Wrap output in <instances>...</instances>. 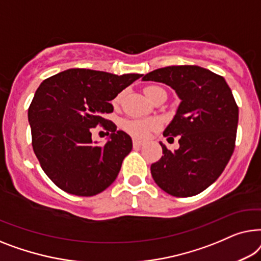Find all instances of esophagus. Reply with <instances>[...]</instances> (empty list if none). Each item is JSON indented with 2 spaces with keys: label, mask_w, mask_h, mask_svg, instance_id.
<instances>
[{
  "label": "esophagus",
  "mask_w": 261,
  "mask_h": 261,
  "mask_svg": "<svg viewBox=\"0 0 261 261\" xmlns=\"http://www.w3.org/2000/svg\"><path fill=\"white\" fill-rule=\"evenodd\" d=\"M144 144L142 141H138V139H134V148H141V146Z\"/></svg>",
  "instance_id": "34e87169"
}]
</instances>
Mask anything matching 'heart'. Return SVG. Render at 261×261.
Returning <instances> with one entry per match:
<instances>
[{"label": "heart", "instance_id": "heart-1", "mask_svg": "<svg viewBox=\"0 0 261 261\" xmlns=\"http://www.w3.org/2000/svg\"><path fill=\"white\" fill-rule=\"evenodd\" d=\"M162 89L157 86H146L144 89V93L146 97H148L150 100H151L153 95H155L159 91ZM119 100V98L115 99V102ZM157 122L156 120H141V119H126L124 120L123 127L124 130L129 132L130 135L135 136V137L138 138H144L146 135H148V131L151 129V127L156 126Z\"/></svg>", "mask_w": 261, "mask_h": 261}]
</instances>
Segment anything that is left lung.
Here are the masks:
<instances>
[{"label":"left lung","mask_w":261,"mask_h":261,"mask_svg":"<svg viewBox=\"0 0 261 261\" xmlns=\"http://www.w3.org/2000/svg\"><path fill=\"white\" fill-rule=\"evenodd\" d=\"M142 80L166 84L181 100L163 132L179 136V148L170 151L160 142L164 156L151 164L153 181L172 196L203 192L222 174L234 151L239 109L232 91L221 75L200 66H168Z\"/></svg>","instance_id":"1"}]
</instances>
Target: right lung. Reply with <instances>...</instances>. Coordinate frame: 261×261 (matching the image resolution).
<instances>
[{
  "label": "right lung",
  "mask_w": 261,
  "mask_h": 261,
  "mask_svg": "<svg viewBox=\"0 0 261 261\" xmlns=\"http://www.w3.org/2000/svg\"><path fill=\"white\" fill-rule=\"evenodd\" d=\"M141 76L72 68L40 84L28 110L33 150L59 188L93 196L117 178L132 139L105 116L113 111L110 101ZM97 125L112 131L102 146L92 141Z\"/></svg>",
  "instance_id": "add662e5"
}]
</instances>
